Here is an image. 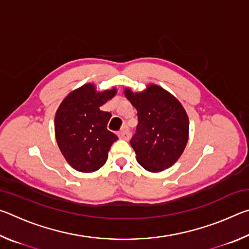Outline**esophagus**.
<instances>
[{
    "mask_svg": "<svg viewBox=\"0 0 249 249\" xmlns=\"http://www.w3.org/2000/svg\"><path fill=\"white\" fill-rule=\"evenodd\" d=\"M119 136L120 138H122V140H129L130 137V132H129V128L127 127V126H123L121 129V132L119 133Z\"/></svg>",
    "mask_w": 249,
    "mask_h": 249,
    "instance_id": "34e87169",
    "label": "esophagus"
}]
</instances>
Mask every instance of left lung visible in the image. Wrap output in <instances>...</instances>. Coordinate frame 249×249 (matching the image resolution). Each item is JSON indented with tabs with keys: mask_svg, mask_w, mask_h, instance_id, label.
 <instances>
[{
	"mask_svg": "<svg viewBox=\"0 0 249 249\" xmlns=\"http://www.w3.org/2000/svg\"><path fill=\"white\" fill-rule=\"evenodd\" d=\"M137 109L138 125L130 145L146 170L159 172L171 167L188 142L189 119L180 102L158 86L142 93L125 91Z\"/></svg>",
	"mask_w": 249,
	"mask_h": 249,
	"instance_id": "left-lung-1",
	"label": "left lung"
}]
</instances>
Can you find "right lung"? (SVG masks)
Here are the masks:
<instances>
[{"label": "right lung", "mask_w": 249, "mask_h": 249, "mask_svg": "<svg viewBox=\"0 0 249 249\" xmlns=\"http://www.w3.org/2000/svg\"><path fill=\"white\" fill-rule=\"evenodd\" d=\"M116 90L95 93L93 84H86L67 96L54 117L59 148L75 170L93 172L107 162L108 150L119 140L107 128L112 114L100 107L115 95Z\"/></svg>", "instance_id": "add662e5"}]
</instances>
